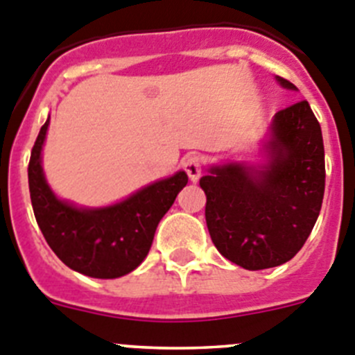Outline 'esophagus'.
<instances>
[{
  "mask_svg": "<svg viewBox=\"0 0 355 355\" xmlns=\"http://www.w3.org/2000/svg\"><path fill=\"white\" fill-rule=\"evenodd\" d=\"M182 168H184L185 173H187V177L191 180L196 182L200 178L201 170H203V161H201V157L198 154H189L184 159V162H182Z\"/></svg>",
  "mask_w": 355,
  "mask_h": 355,
  "instance_id": "obj_1",
  "label": "esophagus"
}]
</instances>
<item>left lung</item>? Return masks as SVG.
<instances>
[{
	"mask_svg": "<svg viewBox=\"0 0 355 355\" xmlns=\"http://www.w3.org/2000/svg\"><path fill=\"white\" fill-rule=\"evenodd\" d=\"M279 85L295 86L277 76ZM272 161L254 177L237 164L210 168L200 185L205 219L217 251L248 270L277 267L304 245L322 209L324 139L308 101L277 111Z\"/></svg>",
	"mask_w": 355,
	"mask_h": 355,
	"instance_id": "1",
	"label": "left lung"
}]
</instances>
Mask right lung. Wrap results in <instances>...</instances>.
<instances>
[{
    "mask_svg": "<svg viewBox=\"0 0 355 355\" xmlns=\"http://www.w3.org/2000/svg\"><path fill=\"white\" fill-rule=\"evenodd\" d=\"M47 125L49 120L38 132L28 164L31 205L38 228L56 257L70 269L98 279L125 276L145 260L159 221L189 177L178 171L113 207L76 209L54 196L44 178L40 150Z\"/></svg>",
    "mask_w": 355,
    "mask_h": 355,
    "instance_id": "add662e5",
    "label": "right lung"
}]
</instances>
